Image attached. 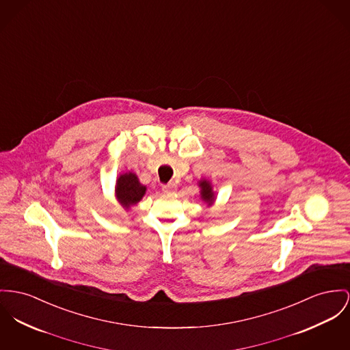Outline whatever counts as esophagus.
<instances>
[{"label": "esophagus", "instance_id": "34e87169", "mask_svg": "<svg viewBox=\"0 0 350 350\" xmlns=\"http://www.w3.org/2000/svg\"><path fill=\"white\" fill-rule=\"evenodd\" d=\"M162 189H163L164 192H172V191L175 189V185H172V183L163 185V186H162Z\"/></svg>", "mask_w": 350, "mask_h": 350}]
</instances>
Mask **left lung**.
<instances>
[{"label":"left lung","instance_id":"left-lung-1","mask_svg":"<svg viewBox=\"0 0 350 350\" xmlns=\"http://www.w3.org/2000/svg\"><path fill=\"white\" fill-rule=\"evenodd\" d=\"M200 187H202V198L211 204L215 200V196H213V192L211 189L210 183L203 180V182H200Z\"/></svg>","mask_w":350,"mask_h":350}]
</instances>
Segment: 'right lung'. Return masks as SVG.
<instances>
[{
    "instance_id": "add662e5",
    "label": "right lung",
    "mask_w": 350,
    "mask_h": 350,
    "mask_svg": "<svg viewBox=\"0 0 350 350\" xmlns=\"http://www.w3.org/2000/svg\"><path fill=\"white\" fill-rule=\"evenodd\" d=\"M118 200L124 208L138 203L146 192V187L142 186L135 174L126 172L118 178L116 187Z\"/></svg>"
}]
</instances>
